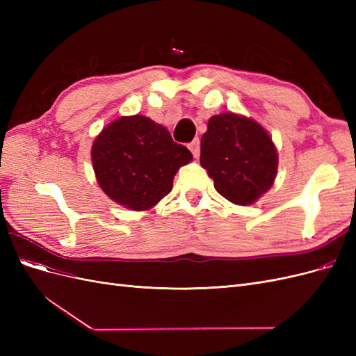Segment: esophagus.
<instances>
[{
	"label": "esophagus",
	"mask_w": 356,
	"mask_h": 356,
	"mask_svg": "<svg viewBox=\"0 0 356 356\" xmlns=\"http://www.w3.org/2000/svg\"><path fill=\"white\" fill-rule=\"evenodd\" d=\"M188 148H190V152L193 153V156H195V157L197 159L199 154H200V141H199V139L196 138L195 141H191V143L188 144Z\"/></svg>",
	"instance_id": "obj_1"
}]
</instances>
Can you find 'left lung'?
I'll return each mask as SVG.
<instances>
[{"mask_svg": "<svg viewBox=\"0 0 356 356\" xmlns=\"http://www.w3.org/2000/svg\"><path fill=\"white\" fill-rule=\"evenodd\" d=\"M200 165L213 187L234 204H252L273 186L277 149L254 118L234 113L212 115L200 141Z\"/></svg>", "mask_w": 356, "mask_h": 356, "instance_id": "left-lung-1", "label": "left lung"}]
</instances>
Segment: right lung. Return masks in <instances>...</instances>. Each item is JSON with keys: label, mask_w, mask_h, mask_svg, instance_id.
<instances>
[{"label": "right lung", "mask_w": 356, "mask_h": 356, "mask_svg": "<svg viewBox=\"0 0 356 356\" xmlns=\"http://www.w3.org/2000/svg\"><path fill=\"white\" fill-rule=\"evenodd\" d=\"M92 163L96 181L115 203L148 211L169 195L177 170L193 160L172 141L165 126L145 115H123L95 138Z\"/></svg>", "instance_id": "obj_1"}]
</instances>
